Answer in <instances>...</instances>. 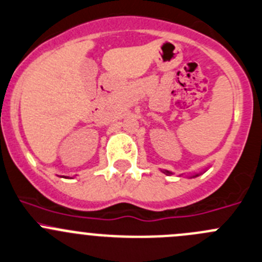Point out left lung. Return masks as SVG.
<instances>
[{"instance_id":"left-lung-1","label":"left lung","mask_w":262,"mask_h":262,"mask_svg":"<svg viewBox=\"0 0 262 262\" xmlns=\"http://www.w3.org/2000/svg\"><path fill=\"white\" fill-rule=\"evenodd\" d=\"M163 172L166 173V175H171V172H170V171H163ZM194 176H198V173H195V175H194Z\"/></svg>"}]
</instances>
